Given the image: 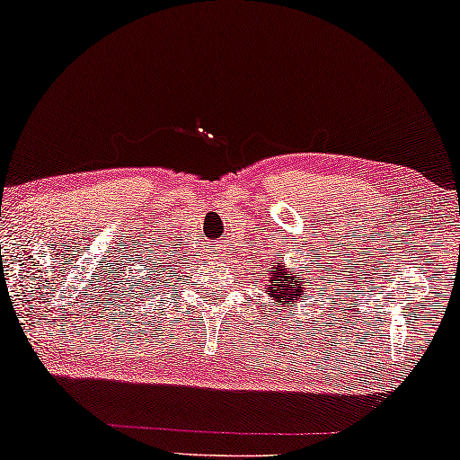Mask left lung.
Here are the masks:
<instances>
[{
    "instance_id": "1",
    "label": "left lung",
    "mask_w": 460,
    "mask_h": 460,
    "mask_svg": "<svg viewBox=\"0 0 460 460\" xmlns=\"http://www.w3.org/2000/svg\"><path fill=\"white\" fill-rule=\"evenodd\" d=\"M263 279H266L263 287L270 301L280 307L295 305L312 288V282H307L304 270H293L287 266L285 260H276V257L268 263Z\"/></svg>"
}]
</instances>
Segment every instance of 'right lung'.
Returning <instances> with one entry per match:
<instances>
[{"label":"right lung","instance_id":"add662e5","mask_svg":"<svg viewBox=\"0 0 460 460\" xmlns=\"http://www.w3.org/2000/svg\"><path fill=\"white\" fill-rule=\"evenodd\" d=\"M153 268H156V274H153V276L146 274V279H144V287H150V285H153V282H159V285H155V287L163 288V287H165V285H163V280H165V279H163V276L169 274V268H165V266H155V263H153ZM161 269L164 270L163 273L160 272ZM146 270H148V268H146Z\"/></svg>","mask_w":460,"mask_h":460}]
</instances>
